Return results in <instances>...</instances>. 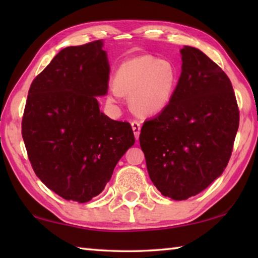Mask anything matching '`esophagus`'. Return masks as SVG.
Returning <instances> with one entry per match:
<instances>
[{"label": "esophagus", "instance_id": "obj_1", "mask_svg": "<svg viewBox=\"0 0 258 258\" xmlns=\"http://www.w3.org/2000/svg\"><path fill=\"white\" fill-rule=\"evenodd\" d=\"M131 125H132V130H133V133H134L135 139L139 140L140 131H141V125H140V123H139L138 120H133L132 123H131Z\"/></svg>", "mask_w": 258, "mask_h": 258}]
</instances>
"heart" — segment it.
<instances>
[{
	"instance_id": "heart-1",
	"label": "heart",
	"mask_w": 258,
	"mask_h": 258,
	"mask_svg": "<svg viewBox=\"0 0 258 258\" xmlns=\"http://www.w3.org/2000/svg\"><path fill=\"white\" fill-rule=\"evenodd\" d=\"M177 82L178 71L172 61L137 55L124 61L117 69L107 99L110 103H119L123 94H127L135 112L154 116L172 102Z\"/></svg>"
}]
</instances>
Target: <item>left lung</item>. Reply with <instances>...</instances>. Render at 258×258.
Returning <instances> with one entry per match:
<instances>
[{
  "mask_svg": "<svg viewBox=\"0 0 258 258\" xmlns=\"http://www.w3.org/2000/svg\"><path fill=\"white\" fill-rule=\"evenodd\" d=\"M182 73L169 106L143 123L140 146L161 195L185 200L223 173L239 127L233 87L198 49L181 50Z\"/></svg>",
  "mask_w": 258,
  "mask_h": 258,
  "instance_id": "1",
  "label": "left lung"
}]
</instances>
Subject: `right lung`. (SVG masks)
<instances>
[{
    "instance_id": "1",
    "label": "right lung",
    "mask_w": 258,
    "mask_h": 258,
    "mask_svg": "<svg viewBox=\"0 0 258 258\" xmlns=\"http://www.w3.org/2000/svg\"><path fill=\"white\" fill-rule=\"evenodd\" d=\"M103 41L61 50L34 78L21 134L37 177L60 197L86 203L101 194L113 168L135 142L127 121L100 111L108 92Z\"/></svg>"
}]
</instances>
